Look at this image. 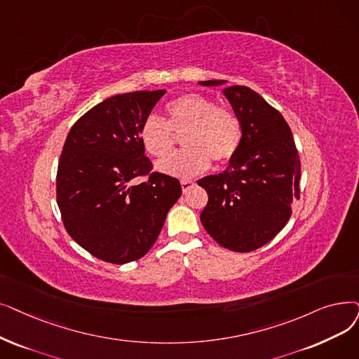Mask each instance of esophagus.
I'll return each mask as SVG.
<instances>
[{
	"label": "esophagus",
	"mask_w": 359,
	"mask_h": 359,
	"mask_svg": "<svg viewBox=\"0 0 359 359\" xmlns=\"http://www.w3.org/2000/svg\"><path fill=\"white\" fill-rule=\"evenodd\" d=\"M180 184H182L183 194H186V192H188V191L192 188V186H194V182H192V180H182Z\"/></svg>",
	"instance_id": "1"
}]
</instances>
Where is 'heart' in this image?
Instances as JSON below:
<instances>
[{"label": "heart", "instance_id": "1", "mask_svg": "<svg viewBox=\"0 0 359 359\" xmlns=\"http://www.w3.org/2000/svg\"><path fill=\"white\" fill-rule=\"evenodd\" d=\"M183 136L186 149L157 163L163 175L191 179L210 167V158L226 163L236 154L242 130L238 117L207 97L183 95L167 105V121L151 114L141 128V142L154 157H164L175 145V135Z\"/></svg>", "mask_w": 359, "mask_h": 359}]
</instances>
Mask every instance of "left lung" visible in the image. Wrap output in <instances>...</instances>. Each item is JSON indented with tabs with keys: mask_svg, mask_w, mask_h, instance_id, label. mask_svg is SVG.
I'll list each match as a JSON object with an SVG mask.
<instances>
[{
	"mask_svg": "<svg viewBox=\"0 0 359 359\" xmlns=\"http://www.w3.org/2000/svg\"><path fill=\"white\" fill-rule=\"evenodd\" d=\"M226 83L198 82L207 88ZM222 92L241 123L242 139L224 171L198 180L208 194L201 223L223 248L249 252L286 226L292 202L299 199L301 161L290 128L276 108L246 86Z\"/></svg>",
	"mask_w": 359,
	"mask_h": 359,
	"instance_id": "left-lung-1",
	"label": "left lung"
}]
</instances>
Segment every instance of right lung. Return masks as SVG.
Here are the masks:
<instances>
[{"instance_id": "right-lung-1", "label": "right lung", "mask_w": 359, "mask_h": 359, "mask_svg": "<svg viewBox=\"0 0 359 359\" xmlns=\"http://www.w3.org/2000/svg\"><path fill=\"white\" fill-rule=\"evenodd\" d=\"M165 90L120 93L74 123L57 171V204L72 239L111 264L142 258L157 241L180 182L152 173L141 128Z\"/></svg>"}]
</instances>
